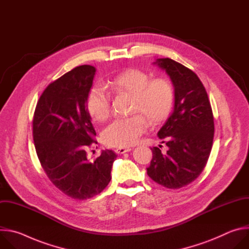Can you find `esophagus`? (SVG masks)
Instances as JSON below:
<instances>
[{
	"label": "esophagus",
	"mask_w": 249,
	"mask_h": 249,
	"mask_svg": "<svg viewBox=\"0 0 249 249\" xmlns=\"http://www.w3.org/2000/svg\"><path fill=\"white\" fill-rule=\"evenodd\" d=\"M130 151H131V148H129V147L128 148H118V149L115 150V153L118 154V155L119 154L121 155V154H125L127 152H130Z\"/></svg>",
	"instance_id": "obj_1"
}]
</instances>
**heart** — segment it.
<instances>
[{
  "label": "heart",
  "instance_id": "obj_1",
  "mask_svg": "<svg viewBox=\"0 0 249 249\" xmlns=\"http://www.w3.org/2000/svg\"><path fill=\"white\" fill-rule=\"evenodd\" d=\"M114 93L133 95L131 113L127 118L114 120L101 134V140L108 147L124 148L134 145L148 126L165 120L174 105V89L164 78L151 79L150 75L138 69H128L108 82ZM87 110L92 120L103 122L110 116V99L100 86L90 89L86 100Z\"/></svg>",
  "mask_w": 249,
  "mask_h": 249
}]
</instances>
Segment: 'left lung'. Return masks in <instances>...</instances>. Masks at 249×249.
Segmentation results:
<instances>
[{
  "mask_svg": "<svg viewBox=\"0 0 249 249\" xmlns=\"http://www.w3.org/2000/svg\"><path fill=\"white\" fill-rule=\"evenodd\" d=\"M164 70L174 89L173 112L158 133L168 150L162 154L154 147L147 173L170 189L194 181L203 171L214 139V117L207 91L198 76L169 58L154 63Z\"/></svg>",
  "mask_w": 249,
  "mask_h": 249,
  "instance_id": "1",
  "label": "left lung"
}]
</instances>
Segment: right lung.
Masks as SVG:
<instances>
[{"instance_id": "1", "label": "right lung", "mask_w": 249, "mask_h": 249, "mask_svg": "<svg viewBox=\"0 0 249 249\" xmlns=\"http://www.w3.org/2000/svg\"><path fill=\"white\" fill-rule=\"evenodd\" d=\"M95 68L76 67L43 91L33 116V141L42 168L67 196L86 200L99 194L111 179L116 154L102 151L93 159L88 149L97 142L86 100Z\"/></svg>"}]
</instances>
